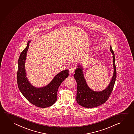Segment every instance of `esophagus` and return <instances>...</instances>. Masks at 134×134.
Segmentation results:
<instances>
[{"mask_svg":"<svg viewBox=\"0 0 134 134\" xmlns=\"http://www.w3.org/2000/svg\"><path fill=\"white\" fill-rule=\"evenodd\" d=\"M74 71H75V67H73V66H72V67L70 69V70H69V71H70V73H73L74 72Z\"/></svg>","mask_w":134,"mask_h":134,"instance_id":"34e87169","label":"esophagus"}]
</instances>
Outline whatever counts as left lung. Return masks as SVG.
Listing matches in <instances>:
<instances>
[{"mask_svg": "<svg viewBox=\"0 0 134 134\" xmlns=\"http://www.w3.org/2000/svg\"><path fill=\"white\" fill-rule=\"evenodd\" d=\"M110 51L113 55L114 72L110 84L103 91H94L89 88L85 79L82 67L80 65H78L77 68L75 70L73 76L77 84L76 100L80 105L85 108L96 107L104 103L110 96L115 84L117 76L115 55L111 46Z\"/></svg>", "mask_w": 134, "mask_h": 134, "instance_id": "1", "label": "left lung"}]
</instances>
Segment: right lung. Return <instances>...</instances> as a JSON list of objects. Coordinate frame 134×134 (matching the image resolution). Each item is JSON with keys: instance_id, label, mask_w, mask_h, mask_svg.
<instances>
[{"instance_id": "right-lung-1", "label": "right lung", "mask_w": 134, "mask_h": 134, "mask_svg": "<svg viewBox=\"0 0 134 134\" xmlns=\"http://www.w3.org/2000/svg\"><path fill=\"white\" fill-rule=\"evenodd\" d=\"M31 41H29L26 48L21 52L18 62L17 82L20 91L24 97L33 105L40 108H46L53 105L57 99V91L60 85L69 76L68 70L57 74L49 84L45 87H34L26 77L25 63L27 53Z\"/></svg>"}]
</instances>
